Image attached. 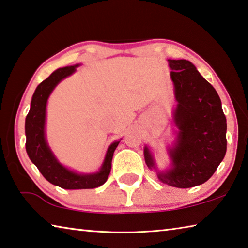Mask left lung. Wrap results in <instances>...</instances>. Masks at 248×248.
<instances>
[{
    "instance_id": "8db88e82",
    "label": "left lung",
    "mask_w": 248,
    "mask_h": 248,
    "mask_svg": "<svg viewBox=\"0 0 248 248\" xmlns=\"http://www.w3.org/2000/svg\"><path fill=\"white\" fill-rule=\"evenodd\" d=\"M174 85L176 138L168 148L171 167L159 171L147 145L144 160L168 186L186 188L206 182L226 153V118L221 99L209 81L186 60H168Z\"/></svg>"
}]
</instances>
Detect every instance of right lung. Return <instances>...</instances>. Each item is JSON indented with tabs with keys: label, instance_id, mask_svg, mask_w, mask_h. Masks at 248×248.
<instances>
[{
	"label": "right lung",
	"instance_id": "obj_1",
	"mask_svg": "<svg viewBox=\"0 0 248 248\" xmlns=\"http://www.w3.org/2000/svg\"><path fill=\"white\" fill-rule=\"evenodd\" d=\"M78 66L79 65L58 68L37 86L33 93L30 111L25 119V147L29 158L48 182L66 190L95 188L103 186L111 170L113 152L120 142V140L115 141L109 145L104 162L99 171L95 173H78L70 170L62 166L50 150L45 135L47 100L54 88L64 78L76 72Z\"/></svg>",
	"mask_w": 248,
	"mask_h": 248
}]
</instances>
